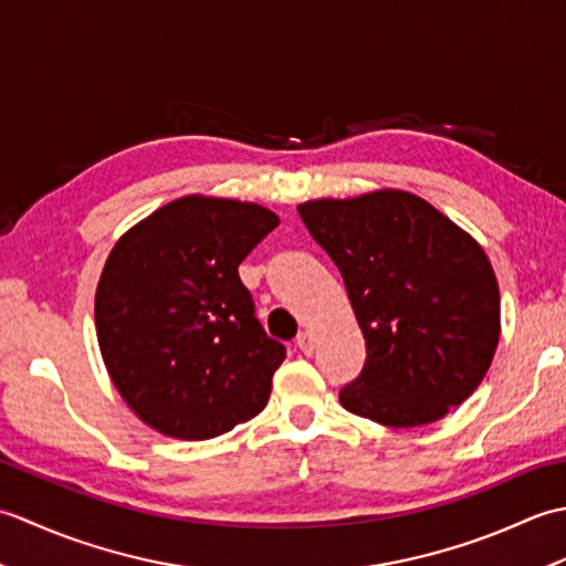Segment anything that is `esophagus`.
<instances>
[{
    "label": "esophagus",
    "instance_id": "esophagus-1",
    "mask_svg": "<svg viewBox=\"0 0 566 566\" xmlns=\"http://www.w3.org/2000/svg\"><path fill=\"white\" fill-rule=\"evenodd\" d=\"M296 347H298V350H302L304 355H311V353H314V335H311V333H298L296 335Z\"/></svg>",
    "mask_w": 566,
    "mask_h": 566
}]
</instances>
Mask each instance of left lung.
Wrapping results in <instances>:
<instances>
[{
    "instance_id": "8db88e82",
    "label": "left lung",
    "mask_w": 566,
    "mask_h": 566,
    "mask_svg": "<svg viewBox=\"0 0 566 566\" xmlns=\"http://www.w3.org/2000/svg\"><path fill=\"white\" fill-rule=\"evenodd\" d=\"M298 216L340 270L365 335V367L340 389L343 408L416 428L467 401L501 333L499 284L484 250L406 191L306 201Z\"/></svg>"
}]
</instances>
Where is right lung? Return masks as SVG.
I'll use <instances>...</instances> for the list:
<instances>
[{"mask_svg":"<svg viewBox=\"0 0 566 566\" xmlns=\"http://www.w3.org/2000/svg\"><path fill=\"white\" fill-rule=\"evenodd\" d=\"M276 226L258 203L185 197L114 245L94 302L102 357L163 436L209 440L268 406L286 347L264 333L238 268Z\"/></svg>","mask_w":566,"mask_h":566,"instance_id":"1","label":"right lung"}]
</instances>
